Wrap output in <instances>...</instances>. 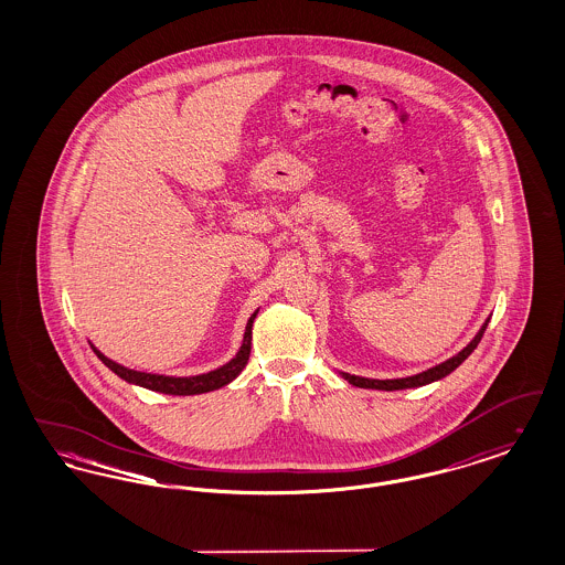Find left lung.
<instances>
[{"instance_id":"obj_1","label":"left lung","mask_w":565,"mask_h":565,"mask_svg":"<svg viewBox=\"0 0 565 565\" xmlns=\"http://www.w3.org/2000/svg\"><path fill=\"white\" fill-rule=\"evenodd\" d=\"M487 322H489V320H487ZM487 322H484L483 328L479 330V334H477V337H475V339H472L463 350L459 351L457 355L449 358L447 362H443V364H438V366H434V369H428V371L419 373V375L404 376V379H385V381H381V379H364V376L350 375V373H341V375H343V379H348L351 385H355V387H366V390H385V392L428 385L431 381H438V379H443V376L454 373L457 366H459V364H461V362H463L472 351L477 350V345H479V343H481V339H483Z\"/></svg>"}]
</instances>
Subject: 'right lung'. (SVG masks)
<instances>
[{"label": "right lung", "mask_w": 565, "mask_h": 565, "mask_svg": "<svg viewBox=\"0 0 565 565\" xmlns=\"http://www.w3.org/2000/svg\"><path fill=\"white\" fill-rule=\"evenodd\" d=\"M256 313H258V311H256ZM256 313L247 320L245 334H243V345L239 353H237L228 364L220 366L217 371H212V373H207V375L162 376L150 375V373H139V371H131V369H125V366H120V364L111 362V360L106 358L102 351L95 350L93 345H90V348H93V351L97 353V358L108 366L111 373H116V375L120 376V379H125V381H129V383L141 385V387H148V390H152V392L171 394V396L205 394V392H212V390H217V387H222V385L231 383V381H233L235 376L239 375L243 369H245V364H247V360H249V351H252V323H254Z\"/></svg>", "instance_id": "add662e5"}]
</instances>
